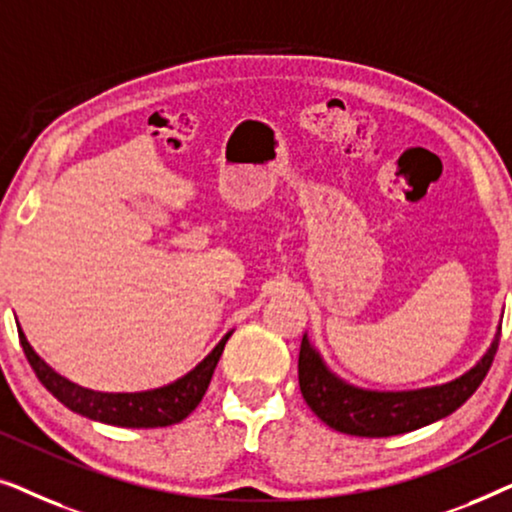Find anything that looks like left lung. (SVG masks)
Here are the masks:
<instances>
[{"label":"left lung","mask_w":512,"mask_h":512,"mask_svg":"<svg viewBox=\"0 0 512 512\" xmlns=\"http://www.w3.org/2000/svg\"><path fill=\"white\" fill-rule=\"evenodd\" d=\"M501 338V321L492 345L466 373L450 382L417 389H366L333 373L310 335H303L298 356V382L305 403L321 422L347 436L387 438L417 431L452 415L475 394L492 366Z\"/></svg>","instance_id":"obj_1"}]
</instances>
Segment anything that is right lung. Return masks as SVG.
Listing matches in <instances>:
<instances>
[{"instance_id": "1", "label": "right lung", "mask_w": 512, "mask_h": 512, "mask_svg": "<svg viewBox=\"0 0 512 512\" xmlns=\"http://www.w3.org/2000/svg\"><path fill=\"white\" fill-rule=\"evenodd\" d=\"M18 335L34 375L39 377V382L44 384L65 408L76 412V415L93 419V422L125 426V429H156V426L177 424L198 408V403L202 401V396H205V391L209 387V380H212L216 363L221 359L223 347H226V342L230 335H233V331L223 335L219 345H216L193 370L181 375L179 380L146 391H95L81 387V384L67 380L65 375L55 373V370L34 352V347L27 342L20 324Z\"/></svg>"}]
</instances>
